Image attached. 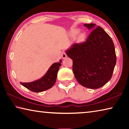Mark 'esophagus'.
Returning a JSON list of instances; mask_svg holds the SVG:
<instances>
[{
	"label": "esophagus",
	"mask_w": 129,
	"mask_h": 129,
	"mask_svg": "<svg viewBox=\"0 0 129 129\" xmlns=\"http://www.w3.org/2000/svg\"><path fill=\"white\" fill-rule=\"evenodd\" d=\"M61 56H62V57L63 58H67V54H66V53H65V52H63V53H62Z\"/></svg>",
	"instance_id": "esophagus-1"
}]
</instances>
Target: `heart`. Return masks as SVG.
Masks as SVG:
<instances>
[{"label": "heart", "instance_id": "obj_1", "mask_svg": "<svg viewBox=\"0 0 129 129\" xmlns=\"http://www.w3.org/2000/svg\"><path fill=\"white\" fill-rule=\"evenodd\" d=\"M79 32H80V30H78L77 29H73L72 30L71 32V35L73 38H75L77 36L78 34L79 33ZM85 38H86L85 33H84V32H81V33H80L77 36V40L78 42L82 43L83 41H85Z\"/></svg>", "mask_w": 129, "mask_h": 129}]
</instances>
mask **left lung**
<instances>
[{"mask_svg":"<svg viewBox=\"0 0 129 129\" xmlns=\"http://www.w3.org/2000/svg\"><path fill=\"white\" fill-rule=\"evenodd\" d=\"M92 30L85 42L75 43L66 51L73 60V72L83 86L96 89L111 79L116 64V54L112 39L101 27L85 24Z\"/></svg>","mask_w":129,"mask_h":129,"instance_id":"1","label":"left lung"}]
</instances>
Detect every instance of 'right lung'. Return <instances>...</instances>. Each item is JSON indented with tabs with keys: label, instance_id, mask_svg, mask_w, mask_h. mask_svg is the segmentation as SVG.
Instances as JSON below:
<instances>
[{
	"label": "right lung",
	"instance_id": "1",
	"mask_svg": "<svg viewBox=\"0 0 129 129\" xmlns=\"http://www.w3.org/2000/svg\"><path fill=\"white\" fill-rule=\"evenodd\" d=\"M61 61L62 60H60L58 62H55L52 64L47 73L40 79L30 82H20V84L25 88L34 92H41L51 88L56 82L59 67L61 65Z\"/></svg>",
	"mask_w": 129,
	"mask_h": 129
}]
</instances>
